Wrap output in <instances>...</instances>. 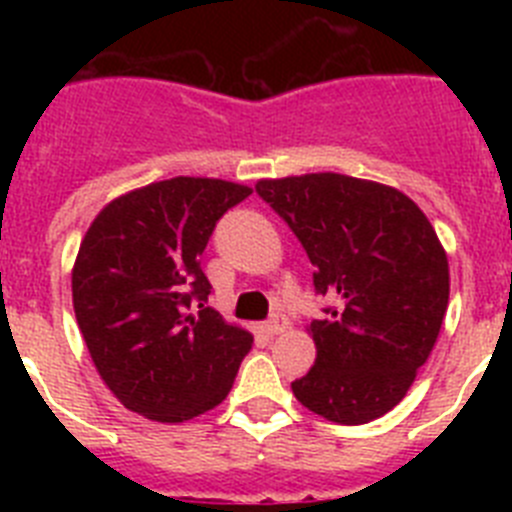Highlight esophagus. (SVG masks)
<instances>
[{"label": "esophagus", "instance_id": "1", "mask_svg": "<svg viewBox=\"0 0 512 512\" xmlns=\"http://www.w3.org/2000/svg\"><path fill=\"white\" fill-rule=\"evenodd\" d=\"M287 328L289 323L284 318H279V315H274V318H269L266 323H261V330H264L266 336H279V333H284Z\"/></svg>", "mask_w": 512, "mask_h": 512}]
</instances>
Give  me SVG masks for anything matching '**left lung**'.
Wrapping results in <instances>:
<instances>
[{"mask_svg":"<svg viewBox=\"0 0 512 512\" xmlns=\"http://www.w3.org/2000/svg\"><path fill=\"white\" fill-rule=\"evenodd\" d=\"M256 192L305 246L315 289L336 300L307 325L318 356L292 392L333 423L382 418L408 395L449 307L431 220L400 189L333 171L259 179Z\"/></svg>","mask_w":512,"mask_h":512,"instance_id":"left-lung-1","label":"left lung"}]
</instances>
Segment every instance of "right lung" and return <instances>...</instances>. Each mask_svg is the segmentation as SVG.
I'll return each mask as SVG.
<instances>
[{
    "label": "right lung",
    "mask_w": 512,
    "mask_h": 512,
    "mask_svg": "<svg viewBox=\"0 0 512 512\" xmlns=\"http://www.w3.org/2000/svg\"><path fill=\"white\" fill-rule=\"evenodd\" d=\"M248 194L246 184L174 176L107 202L81 238L76 323L102 382L143 418L184 423L233 387L253 336L205 305L200 256L223 212Z\"/></svg>",
    "instance_id": "add662e5"
}]
</instances>
